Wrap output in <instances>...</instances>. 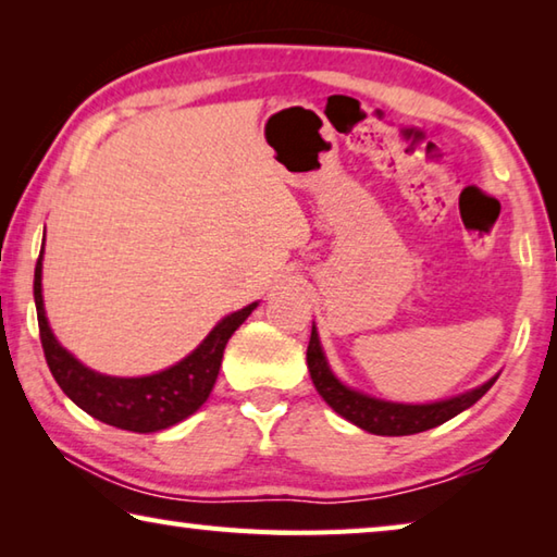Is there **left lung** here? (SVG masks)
<instances>
[{
  "label": "left lung",
  "mask_w": 557,
  "mask_h": 557,
  "mask_svg": "<svg viewBox=\"0 0 557 557\" xmlns=\"http://www.w3.org/2000/svg\"><path fill=\"white\" fill-rule=\"evenodd\" d=\"M307 366H309V375H312L314 388L338 414H342V418L354 422V425H358L366 432H373V435H388V437L414 435V432H425L430 428L442 425V422L451 420L461 410L471 408V405L482 398V395L496 383V379H492L474 391L457 395V398L430 403V405H400V403L375 400V398H369V395L346 388L344 383L336 381V375L329 371L314 326H312V338H309V346H307Z\"/></svg>",
  "instance_id": "1"
}]
</instances>
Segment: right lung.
Instances as JSON below:
<instances>
[{
  "label": "right lung",
  "instance_id": "add662e5",
  "mask_svg": "<svg viewBox=\"0 0 557 557\" xmlns=\"http://www.w3.org/2000/svg\"><path fill=\"white\" fill-rule=\"evenodd\" d=\"M44 256V250H41ZM41 256L36 260L34 272V299L36 317H39V336L46 363L61 391L106 425L129 432H157L176 425L201 408L219 379L221 358L225 344L258 305H248L240 312H233L213 326L203 344L162 373L145 375V379H112L75 361L63 346L55 342L49 322L44 314L41 297Z\"/></svg>",
  "mask_w": 557,
  "mask_h": 557
}]
</instances>
